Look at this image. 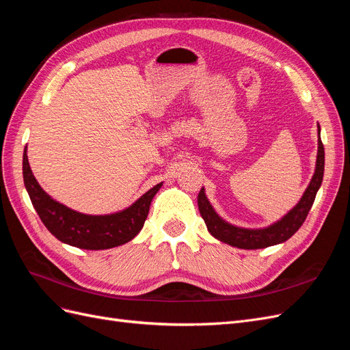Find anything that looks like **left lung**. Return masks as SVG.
<instances>
[{
    "label": "left lung",
    "instance_id": "1",
    "mask_svg": "<svg viewBox=\"0 0 350 350\" xmlns=\"http://www.w3.org/2000/svg\"><path fill=\"white\" fill-rule=\"evenodd\" d=\"M324 175V146L320 139V125H319V153H317L315 172L312 175L308 188L305 189L299 203L296 204L288 215L283 216L276 224L264 229H243L228 224L221 219L215 208L211 207L204 194V188L198 193V210L201 217L204 219L208 232L216 239L229 243L232 247L242 250H258L267 248L276 243L288 241L296 230H298L308 216L314 204L317 191L321 187Z\"/></svg>",
    "mask_w": 350,
    "mask_h": 350
}]
</instances>
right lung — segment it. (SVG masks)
<instances>
[{"instance_id": "right-lung-1", "label": "right lung", "mask_w": 350, "mask_h": 350, "mask_svg": "<svg viewBox=\"0 0 350 350\" xmlns=\"http://www.w3.org/2000/svg\"><path fill=\"white\" fill-rule=\"evenodd\" d=\"M23 179L35 210L46 229L61 242L81 250H108L131 241L142 230L153 197L162 183L150 188L139 200L118 213L92 216L51 198L31 174L26 149L23 153Z\"/></svg>"}]
</instances>
